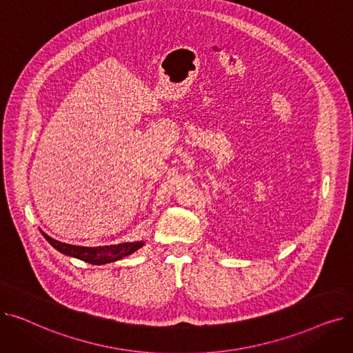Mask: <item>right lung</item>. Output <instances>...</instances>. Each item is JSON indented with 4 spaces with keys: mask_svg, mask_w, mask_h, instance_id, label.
I'll return each mask as SVG.
<instances>
[{
    "mask_svg": "<svg viewBox=\"0 0 353 353\" xmlns=\"http://www.w3.org/2000/svg\"><path fill=\"white\" fill-rule=\"evenodd\" d=\"M47 242L63 254L77 257L80 261H84L91 265H105L120 261V259L134 253L140 248H143L144 242H132V243H120V245H110V246H99V248H84V246H72L63 242H59L48 234L43 233Z\"/></svg>",
    "mask_w": 353,
    "mask_h": 353,
    "instance_id": "add662e5",
    "label": "right lung"
}]
</instances>
